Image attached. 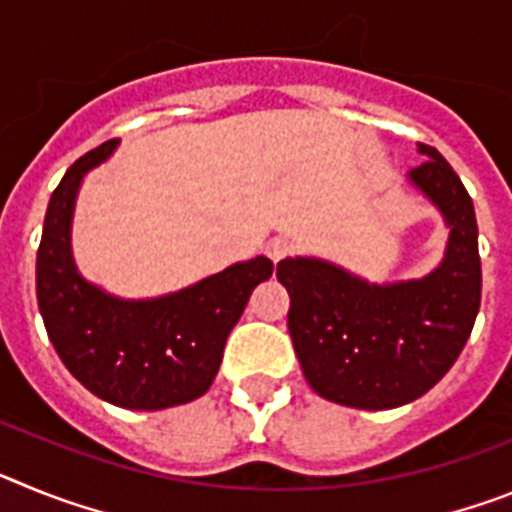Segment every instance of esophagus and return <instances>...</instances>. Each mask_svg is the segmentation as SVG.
Listing matches in <instances>:
<instances>
[{
  "instance_id": "1",
  "label": "esophagus",
  "mask_w": 512,
  "mask_h": 512,
  "mask_svg": "<svg viewBox=\"0 0 512 512\" xmlns=\"http://www.w3.org/2000/svg\"><path fill=\"white\" fill-rule=\"evenodd\" d=\"M292 241L289 238H284V235H277V238H271L269 243H266V256H269L271 261H282L284 256H289L292 253Z\"/></svg>"
}]
</instances>
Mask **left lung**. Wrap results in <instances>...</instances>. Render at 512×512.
I'll return each instance as SVG.
<instances>
[{
    "label": "left lung",
    "mask_w": 512,
    "mask_h": 512,
    "mask_svg": "<svg viewBox=\"0 0 512 512\" xmlns=\"http://www.w3.org/2000/svg\"><path fill=\"white\" fill-rule=\"evenodd\" d=\"M425 161L408 184L449 228L436 269L418 279L372 282L318 256L277 264L289 292L287 328L307 384L346 408L392 410L443 379L474 328L482 300L477 217L449 161L418 143Z\"/></svg>",
    "instance_id": "obj_1"
}]
</instances>
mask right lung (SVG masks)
<instances>
[{
  "label": "right lung",
  "mask_w": 512,
  "mask_h": 512,
  "mask_svg": "<svg viewBox=\"0 0 512 512\" xmlns=\"http://www.w3.org/2000/svg\"><path fill=\"white\" fill-rule=\"evenodd\" d=\"M107 140L63 174L45 212L35 266L38 307L48 338L71 374L99 400L128 410H164L210 390L230 330L256 284L274 271L266 256L169 295L125 300L81 277L71 223L84 176L115 153Z\"/></svg>",
  "instance_id": "add662e5"
}]
</instances>
